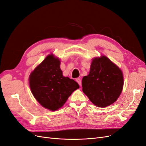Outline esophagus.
I'll use <instances>...</instances> for the list:
<instances>
[{
	"label": "esophagus",
	"mask_w": 146,
	"mask_h": 146,
	"mask_svg": "<svg viewBox=\"0 0 146 146\" xmlns=\"http://www.w3.org/2000/svg\"><path fill=\"white\" fill-rule=\"evenodd\" d=\"M76 82L78 83L79 85H80V86L82 85V81H81V80H80V78H76Z\"/></svg>",
	"instance_id": "obj_1"
}]
</instances>
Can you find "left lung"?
I'll return each instance as SVG.
<instances>
[{
    "instance_id": "1",
    "label": "left lung",
    "mask_w": 146,
    "mask_h": 146,
    "mask_svg": "<svg viewBox=\"0 0 146 146\" xmlns=\"http://www.w3.org/2000/svg\"><path fill=\"white\" fill-rule=\"evenodd\" d=\"M123 85L122 70L105 56L92 60L89 74L82 79L83 92L92 104L102 108L115 102Z\"/></svg>"
}]
</instances>
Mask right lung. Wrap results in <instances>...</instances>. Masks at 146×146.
I'll return each mask as SVG.
<instances>
[{
    "label": "right lung",
    "instance_id": "1",
    "mask_svg": "<svg viewBox=\"0 0 146 146\" xmlns=\"http://www.w3.org/2000/svg\"><path fill=\"white\" fill-rule=\"evenodd\" d=\"M29 84L35 98L43 107L56 111L65 104L78 84L63 76L60 61L48 55L30 74Z\"/></svg>",
    "mask_w": 146,
    "mask_h": 146
}]
</instances>
